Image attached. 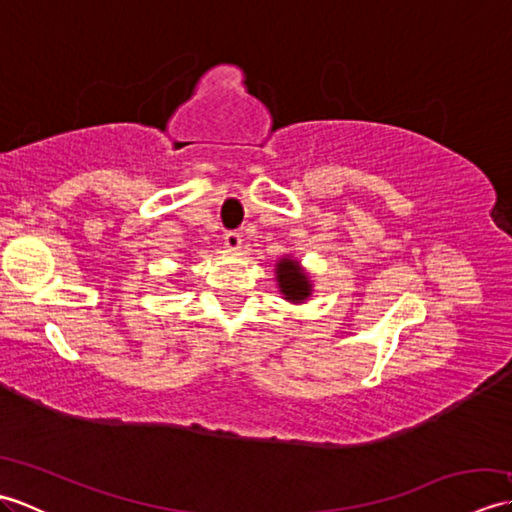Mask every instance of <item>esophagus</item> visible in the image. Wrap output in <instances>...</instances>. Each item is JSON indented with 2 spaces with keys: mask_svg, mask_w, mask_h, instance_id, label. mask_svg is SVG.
<instances>
[{
  "mask_svg": "<svg viewBox=\"0 0 512 512\" xmlns=\"http://www.w3.org/2000/svg\"><path fill=\"white\" fill-rule=\"evenodd\" d=\"M224 244L228 250H239L242 248V235H239L237 231H228L224 235Z\"/></svg>",
  "mask_w": 512,
  "mask_h": 512,
  "instance_id": "1",
  "label": "esophagus"
}]
</instances>
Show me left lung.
I'll use <instances>...</instances> for the list:
<instances>
[{
  "label": "left lung",
  "mask_w": 512,
  "mask_h": 512,
  "mask_svg": "<svg viewBox=\"0 0 512 512\" xmlns=\"http://www.w3.org/2000/svg\"><path fill=\"white\" fill-rule=\"evenodd\" d=\"M275 273H277L279 292L290 303H303L312 295L310 277L306 270L299 266L297 259H292V257L279 259L275 266Z\"/></svg>",
  "instance_id": "left-lung-1"
}]
</instances>
